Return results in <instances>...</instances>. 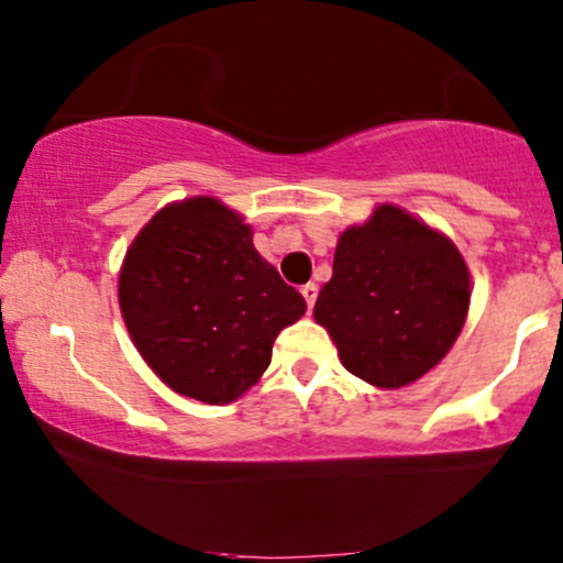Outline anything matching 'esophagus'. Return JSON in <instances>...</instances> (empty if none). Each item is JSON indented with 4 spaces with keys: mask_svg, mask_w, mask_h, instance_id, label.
Wrapping results in <instances>:
<instances>
[{
    "mask_svg": "<svg viewBox=\"0 0 563 563\" xmlns=\"http://www.w3.org/2000/svg\"><path fill=\"white\" fill-rule=\"evenodd\" d=\"M301 296L303 301H307V307L312 309L314 301H318V286H314V283H307V286H301Z\"/></svg>",
    "mask_w": 563,
    "mask_h": 563,
    "instance_id": "obj_1",
    "label": "esophagus"
}]
</instances>
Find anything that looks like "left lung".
Returning a JSON list of instances; mask_svg holds the SVG:
<instances>
[{"mask_svg":"<svg viewBox=\"0 0 563 563\" xmlns=\"http://www.w3.org/2000/svg\"><path fill=\"white\" fill-rule=\"evenodd\" d=\"M468 303L471 277L455 243L384 203L365 224L341 232L314 320L349 373L399 389L450 352Z\"/></svg>","mask_w":563,"mask_h":563,"instance_id":"obj_1","label":"left lung"}]
</instances>
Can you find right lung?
<instances>
[{"mask_svg": "<svg viewBox=\"0 0 563 563\" xmlns=\"http://www.w3.org/2000/svg\"><path fill=\"white\" fill-rule=\"evenodd\" d=\"M251 235L241 214L198 196L164 206L129 245L119 275L126 331L183 397L235 402L267 371L277 333L307 312Z\"/></svg>", "mask_w": 563, "mask_h": 563, "instance_id": "right-lung-1", "label": "right lung"}]
</instances>
